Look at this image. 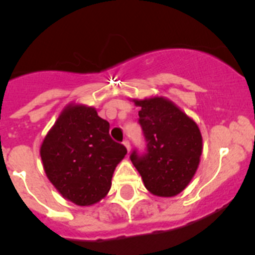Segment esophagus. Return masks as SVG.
Segmentation results:
<instances>
[{
    "label": "esophagus",
    "mask_w": 255,
    "mask_h": 255,
    "mask_svg": "<svg viewBox=\"0 0 255 255\" xmlns=\"http://www.w3.org/2000/svg\"><path fill=\"white\" fill-rule=\"evenodd\" d=\"M123 144H125V146H126V148H127V151L129 152V149H130V143H129V141H128V139H125V141H123Z\"/></svg>",
    "instance_id": "obj_1"
}]
</instances>
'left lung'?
<instances>
[{"mask_svg":"<svg viewBox=\"0 0 255 255\" xmlns=\"http://www.w3.org/2000/svg\"><path fill=\"white\" fill-rule=\"evenodd\" d=\"M141 107L138 123L146 149H133L129 158L143 184L156 196L180 194L194 177L203 152L196 123L162 97L134 101Z\"/></svg>","mask_w":255,"mask_h":255,"instance_id":"1","label":"left lung"}]
</instances>
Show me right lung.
<instances>
[{
	"label": "right lung",
	"instance_id": "add662e5",
	"mask_svg": "<svg viewBox=\"0 0 255 255\" xmlns=\"http://www.w3.org/2000/svg\"><path fill=\"white\" fill-rule=\"evenodd\" d=\"M126 153L127 148L109 135V123L85 106L66 107L40 149L50 182L80 206L108 194L114 168Z\"/></svg>",
	"mask_w": 255,
	"mask_h": 255
}]
</instances>
